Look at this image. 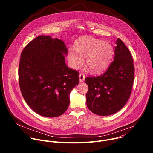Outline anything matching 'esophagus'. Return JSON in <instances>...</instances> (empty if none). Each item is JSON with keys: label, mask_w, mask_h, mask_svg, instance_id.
Segmentation results:
<instances>
[{"label": "esophagus", "mask_w": 153, "mask_h": 153, "mask_svg": "<svg viewBox=\"0 0 153 153\" xmlns=\"http://www.w3.org/2000/svg\"><path fill=\"white\" fill-rule=\"evenodd\" d=\"M85 77V74L83 73H80V74H79V80H80V82L84 81Z\"/></svg>", "instance_id": "34e87169"}]
</instances>
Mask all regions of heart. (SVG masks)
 Returning a JSON list of instances; mask_svg holds the SVG:
<instances>
[{
    "instance_id": "1",
    "label": "heart",
    "mask_w": 153,
    "mask_h": 153,
    "mask_svg": "<svg viewBox=\"0 0 153 153\" xmlns=\"http://www.w3.org/2000/svg\"><path fill=\"white\" fill-rule=\"evenodd\" d=\"M74 50H70L68 59L71 68L82 67L86 58L87 67L93 73H99L106 68L113 54L112 46L107 42L90 37L80 39L76 43Z\"/></svg>"
}]
</instances>
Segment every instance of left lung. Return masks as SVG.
Listing matches in <instances>:
<instances>
[{
    "label": "left lung",
    "instance_id": "1",
    "mask_svg": "<svg viewBox=\"0 0 153 153\" xmlns=\"http://www.w3.org/2000/svg\"><path fill=\"white\" fill-rule=\"evenodd\" d=\"M114 60L105 73L85 79L88 86L86 105L93 113L106 116L125 106L131 93L134 79L132 56L125 43L118 38Z\"/></svg>",
    "mask_w": 153,
    "mask_h": 153
}]
</instances>
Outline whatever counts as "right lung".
<instances>
[{"instance_id": "add662e5", "label": "right lung", "mask_w": 153, "mask_h": 153, "mask_svg": "<svg viewBox=\"0 0 153 153\" xmlns=\"http://www.w3.org/2000/svg\"><path fill=\"white\" fill-rule=\"evenodd\" d=\"M64 42L39 36L22 51L18 70L20 89L28 105L38 114L55 117L70 104V93L79 83V71L68 68Z\"/></svg>"}]
</instances>
